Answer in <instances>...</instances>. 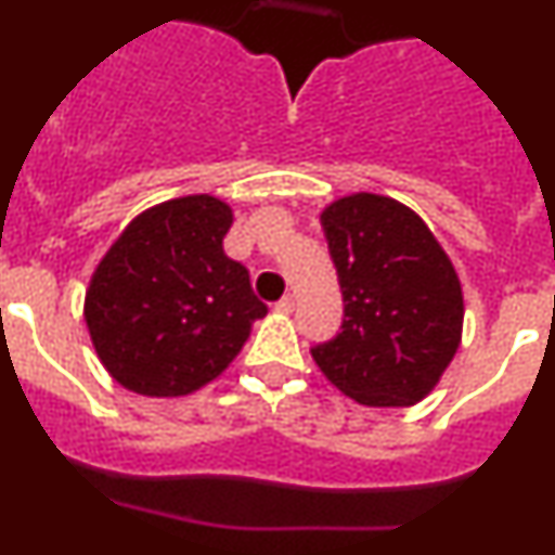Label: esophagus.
<instances>
[{
    "label": "esophagus",
    "instance_id": "1",
    "mask_svg": "<svg viewBox=\"0 0 555 555\" xmlns=\"http://www.w3.org/2000/svg\"><path fill=\"white\" fill-rule=\"evenodd\" d=\"M295 304H298V300H295V295L287 293V295H284V298L276 304V311H279V313H293V311H295Z\"/></svg>",
    "mask_w": 555,
    "mask_h": 555
}]
</instances>
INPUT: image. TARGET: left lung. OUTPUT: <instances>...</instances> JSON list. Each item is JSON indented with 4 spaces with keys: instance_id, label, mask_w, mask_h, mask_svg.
<instances>
[{
    "instance_id": "1",
    "label": "left lung",
    "mask_w": 555,
    "mask_h": 555,
    "mask_svg": "<svg viewBox=\"0 0 555 555\" xmlns=\"http://www.w3.org/2000/svg\"><path fill=\"white\" fill-rule=\"evenodd\" d=\"M319 220L344 293V324L313 346V362L360 405H416L462 344L464 295L451 257L427 222L389 195H344Z\"/></svg>"
}]
</instances>
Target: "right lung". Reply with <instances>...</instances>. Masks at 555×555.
I'll use <instances>...</instances> for the list:
<instances>
[{
	"label": "right lung",
	"mask_w": 555,
	"mask_h": 555,
	"mask_svg": "<svg viewBox=\"0 0 555 555\" xmlns=\"http://www.w3.org/2000/svg\"><path fill=\"white\" fill-rule=\"evenodd\" d=\"M233 209L182 195L133 217L86 289V324L112 378L144 397H184L222 376L266 317L222 238Z\"/></svg>",
	"instance_id": "add662e5"
}]
</instances>
